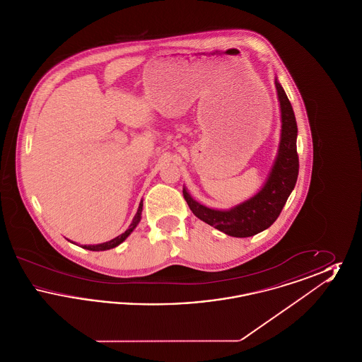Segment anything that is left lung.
<instances>
[{"label":"left lung","mask_w":362,"mask_h":362,"mask_svg":"<svg viewBox=\"0 0 362 362\" xmlns=\"http://www.w3.org/2000/svg\"><path fill=\"white\" fill-rule=\"evenodd\" d=\"M276 93L281 107V141L274 165L262 189L252 198L229 210L204 206L183 189L191 211L206 224L233 238H250L267 229L276 221L292 192L298 176L297 123L284 88L276 78Z\"/></svg>","instance_id":"1"}]
</instances>
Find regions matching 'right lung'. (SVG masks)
<instances>
[{
	"label": "right lung",
	"mask_w": 362,
	"mask_h": 362,
	"mask_svg": "<svg viewBox=\"0 0 362 362\" xmlns=\"http://www.w3.org/2000/svg\"><path fill=\"white\" fill-rule=\"evenodd\" d=\"M142 201L139 202V206H138L137 213H136V216H134V218H133V223L130 224L129 226V229H126L124 230V233H122L119 236H117L115 239H112V240L105 241V243H102V244H95V245H83V248H86V250H89V251H105V250H111V248H115L117 245H119L121 243L126 240L127 239V236L136 229V226H137L138 223H139V220H141V213H142Z\"/></svg>",
	"instance_id": "obj_1"
}]
</instances>
